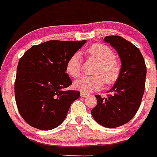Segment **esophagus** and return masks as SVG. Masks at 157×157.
<instances>
[{"instance_id": "esophagus-1", "label": "esophagus", "mask_w": 157, "mask_h": 157, "mask_svg": "<svg viewBox=\"0 0 157 157\" xmlns=\"http://www.w3.org/2000/svg\"><path fill=\"white\" fill-rule=\"evenodd\" d=\"M90 95L89 94L81 92V97H82V98H88V97H90Z\"/></svg>"}]
</instances>
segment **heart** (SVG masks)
Masks as SVG:
<instances>
[{
	"instance_id": "1",
	"label": "heart",
	"mask_w": 157,
	"mask_h": 157,
	"mask_svg": "<svg viewBox=\"0 0 157 157\" xmlns=\"http://www.w3.org/2000/svg\"><path fill=\"white\" fill-rule=\"evenodd\" d=\"M89 55L98 62L94 71V76H82L74 82V87L81 92L90 93L102 88L104 83L112 85L120 77V64L115 58L114 52L104 44H95L88 48ZM67 71L71 77L77 78L82 71V59L75 52L67 62Z\"/></svg>"
}]
</instances>
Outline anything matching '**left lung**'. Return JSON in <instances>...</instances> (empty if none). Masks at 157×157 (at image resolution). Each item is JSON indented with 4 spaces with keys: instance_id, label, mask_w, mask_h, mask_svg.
Instances as JSON below:
<instances>
[{
    "instance_id": "8db88e82",
    "label": "left lung",
    "mask_w": 157,
    "mask_h": 157,
    "mask_svg": "<svg viewBox=\"0 0 157 157\" xmlns=\"http://www.w3.org/2000/svg\"><path fill=\"white\" fill-rule=\"evenodd\" d=\"M104 40L117 51L122 66L107 98L95 95L98 105L91 114L100 125L115 128L128 123L138 112L145 91L146 66L139 48L123 37L106 36Z\"/></svg>"
}]
</instances>
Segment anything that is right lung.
<instances>
[{
    "instance_id": "obj_1",
    "label": "right lung",
    "mask_w": 157,
    "mask_h": 157,
    "mask_svg": "<svg viewBox=\"0 0 157 157\" xmlns=\"http://www.w3.org/2000/svg\"><path fill=\"white\" fill-rule=\"evenodd\" d=\"M86 42L48 41L32 46L19 59L15 97L19 114L29 125L49 130L65 120L80 96L78 91L63 90L72 84L67 62Z\"/></svg>"
}]
</instances>
